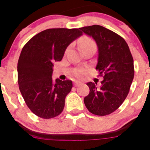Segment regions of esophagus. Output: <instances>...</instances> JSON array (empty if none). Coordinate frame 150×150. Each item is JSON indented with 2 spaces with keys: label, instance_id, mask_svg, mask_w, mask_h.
I'll return each mask as SVG.
<instances>
[{
  "label": "esophagus",
  "instance_id": "obj_1",
  "mask_svg": "<svg viewBox=\"0 0 150 150\" xmlns=\"http://www.w3.org/2000/svg\"><path fill=\"white\" fill-rule=\"evenodd\" d=\"M82 85V82H80V81H74V86L75 87H77V86H80Z\"/></svg>",
  "mask_w": 150,
  "mask_h": 150
}]
</instances>
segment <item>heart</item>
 <instances>
[{
    "label": "heart",
    "instance_id": "1",
    "mask_svg": "<svg viewBox=\"0 0 150 150\" xmlns=\"http://www.w3.org/2000/svg\"><path fill=\"white\" fill-rule=\"evenodd\" d=\"M93 45H95V44H94V42H93L92 39L87 37H85L84 38V39H82V40L80 42V46L81 48H82V49H84V48L87 47V46H93ZM84 72H85V70H78V71H77L75 74H76L77 76L80 77L82 76V74L84 73Z\"/></svg>",
    "mask_w": 150,
    "mask_h": 150
}]
</instances>
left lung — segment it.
I'll use <instances>...</instances> for the list:
<instances>
[{"label":"left lung","instance_id":"obj_1","mask_svg":"<svg viewBox=\"0 0 150 150\" xmlns=\"http://www.w3.org/2000/svg\"><path fill=\"white\" fill-rule=\"evenodd\" d=\"M80 30L92 37L98 47L96 69L104 80L89 82V94L84 103L89 112L106 116L118 109L128 96L134 77L133 58L123 38L102 26L94 25Z\"/></svg>","mask_w":150,"mask_h":150}]
</instances>
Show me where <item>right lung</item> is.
<instances>
[{"label":"right lung","mask_w":150,"mask_h":150,"mask_svg":"<svg viewBox=\"0 0 150 150\" xmlns=\"http://www.w3.org/2000/svg\"><path fill=\"white\" fill-rule=\"evenodd\" d=\"M82 35L78 29H49L36 34L22 48L18 63L19 88L37 116L49 119L63 111L73 82L52 80L53 63L61 61L67 47Z\"/></svg>","instance_id":"add662e5"}]
</instances>
